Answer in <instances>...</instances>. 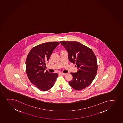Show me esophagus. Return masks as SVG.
Masks as SVG:
<instances>
[{
    "instance_id": "esophagus-1",
    "label": "esophagus",
    "mask_w": 123,
    "mask_h": 123,
    "mask_svg": "<svg viewBox=\"0 0 123 123\" xmlns=\"http://www.w3.org/2000/svg\"><path fill=\"white\" fill-rule=\"evenodd\" d=\"M60 74L61 75H62V76H65V75L66 74L63 73H60Z\"/></svg>"
}]
</instances>
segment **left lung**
Returning <instances> with one entry per match:
<instances>
[{"label":"left lung","mask_w":123,"mask_h":123,"mask_svg":"<svg viewBox=\"0 0 123 123\" xmlns=\"http://www.w3.org/2000/svg\"><path fill=\"white\" fill-rule=\"evenodd\" d=\"M68 52L71 62L76 64L78 71L70 73L73 79L69 84L74 90H83L88 87L95 77L97 71V58L90 48L76 41H60Z\"/></svg>","instance_id":"1"}]
</instances>
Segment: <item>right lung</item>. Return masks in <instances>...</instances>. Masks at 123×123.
Wrapping results in <instances>:
<instances>
[{
  "instance_id": "right-lung-1",
  "label": "right lung",
  "mask_w": 123,
  "mask_h": 123,
  "mask_svg": "<svg viewBox=\"0 0 123 123\" xmlns=\"http://www.w3.org/2000/svg\"><path fill=\"white\" fill-rule=\"evenodd\" d=\"M57 42H47L33 47L26 61V72L29 80L41 91L48 90L54 86L58 74L44 72L45 62L49 61L54 50L59 44Z\"/></svg>"
}]
</instances>
